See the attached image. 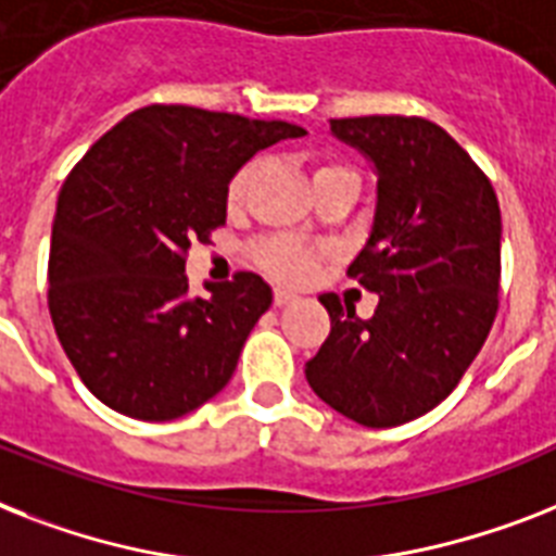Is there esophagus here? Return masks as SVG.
Segmentation results:
<instances>
[{"label":"esophagus","instance_id":"esophagus-1","mask_svg":"<svg viewBox=\"0 0 556 556\" xmlns=\"http://www.w3.org/2000/svg\"><path fill=\"white\" fill-rule=\"evenodd\" d=\"M296 300V296H293L291 291H282V288H277V291H274V305H277V308H286L288 302H293Z\"/></svg>","mask_w":556,"mask_h":556}]
</instances>
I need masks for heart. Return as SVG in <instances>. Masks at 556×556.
I'll return each mask as SVG.
<instances>
[{"label": "heart", "mask_w": 556, "mask_h": 556, "mask_svg": "<svg viewBox=\"0 0 556 556\" xmlns=\"http://www.w3.org/2000/svg\"><path fill=\"white\" fill-rule=\"evenodd\" d=\"M256 176V162H245L239 165L231 174L228 185H225V205L228 211H239L245 205L248 191L254 185ZM337 176H356V170L351 165H345L342 160H331V156H314L311 160V179H314V188H319L328 179H337ZM254 263L268 274V277L279 279V282H291V286H300L305 279H311V274L319 268L323 263V254L317 248L305 245L300 239L291 237H268L263 242L254 245Z\"/></svg>", "instance_id": "obj_1"}]
</instances>
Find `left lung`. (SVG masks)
Listing matches in <instances>:
<instances>
[{
    "mask_svg": "<svg viewBox=\"0 0 556 556\" xmlns=\"http://www.w3.org/2000/svg\"><path fill=\"white\" fill-rule=\"evenodd\" d=\"M377 165V216L349 277L380 293L371 319L323 293L331 333L305 377L368 428L440 405L480 354L500 308V202L485 170L422 116L331 119Z\"/></svg>",
    "mask_w": 556,
    "mask_h": 556,
    "instance_id": "obj_1",
    "label": "left lung"
}]
</instances>
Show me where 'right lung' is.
<instances>
[{
  "label": "right lung",
  "instance_id": "right-lung-1",
  "mask_svg": "<svg viewBox=\"0 0 556 556\" xmlns=\"http://www.w3.org/2000/svg\"><path fill=\"white\" fill-rule=\"evenodd\" d=\"M302 134L288 122L148 105L116 122L67 174L48 308L74 371L108 408L165 422L228 386L274 296L251 270L191 296L185 260L225 225L233 170Z\"/></svg>",
  "mask_w": 556,
  "mask_h": 556
}]
</instances>
